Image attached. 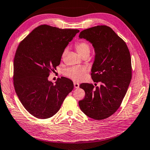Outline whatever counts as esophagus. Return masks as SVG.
<instances>
[{"label":"esophagus","instance_id":"1","mask_svg":"<svg viewBox=\"0 0 150 150\" xmlns=\"http://www.w3.org/2000/svg\"><path fill=\"white\" fill-rule=\"evenodd\" d=\"M74 88H79V83L74 82Z\"/></svg>","mask_w":150,"mask_h":150}]
</instances>
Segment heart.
I'll use <instances>...</instances> for the list:
<instances>
[{"mask_svg": "<svg viewBox=\"0 0 150 150\" xmlns=\"http://www.w3.org/2000/svg\"><path fill=\"white\" fill-rule=\"evenodd\" d=\"M76 50L79 54L82 57L85 55H89L90 54V46L88 42L85 41H81L77 43L75 45ZM67 50L63 52V55L66 54ZM86 72V69L84 68H69L65 70L64 74L74 81H79L82 77V75Z\"/></svg>", "mask_w": 150, "mask_h": 150, "instance_id": "heart-1", "label": "heart"}]
</instances>
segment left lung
I'll return each mask as SVG.
<instances>
[{"label": "left lung", "instance_id": "1", "mask_svg": "<svg viewBox=\"0 0 150 150\" xmlns=\"http://www.w3.org/2000/svg\"><path fill=\"white\" fill-rule=\"evenodd\" d=\"M80 39L88 41L95 52L91 68L95 82H101L95 88L93 84L82 83L85 97L79 101L81 110L96 120L109 117L119 109L132 79L129 50L125 41L110 27L97 25L81 31Z\"/></svg>", "mask_w": 150, "mask_h": 150}]
</instances>
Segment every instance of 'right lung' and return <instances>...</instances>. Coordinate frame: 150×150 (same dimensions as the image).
Here are the masks:
<instances>
[{"mask_svg":"<svg viewBox=\"0 0 150 150\" xmlns=\"http://www.w3.org/2000/svg\"><path fill=\"white\" fill-rule=\"evenodd\" d=\"M78 33V29L41 25L19 44L13 62L14 87L23 106L34 117L53 116L74 89V83L68 78L62 76L54 84L48 77Z\"/></svg>","mask_w":150,"mask_h":150,"instance_id":"right-lung-1","label":"right lung"}]
</instances>
